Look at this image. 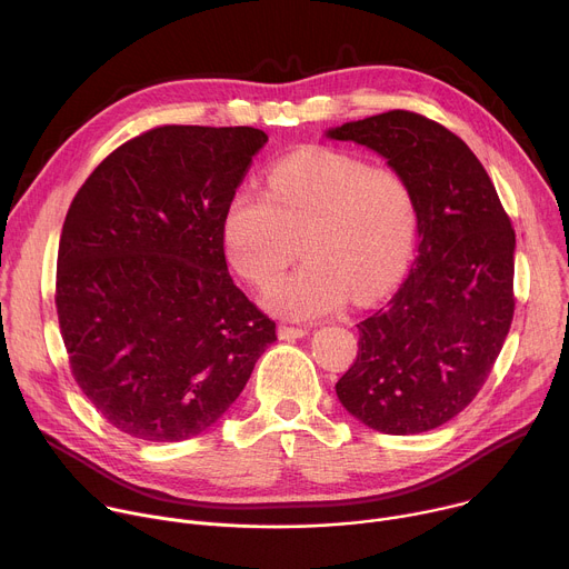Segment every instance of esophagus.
Returning a JSON list of instances; mask_svg holds the SVG:
<instances>
[{"mask_svg": "<svg viewBox=\"0 0 569 569\" xmlns=\"http://www.w3.org/2000/svg\"><path fill=\"white\" fill-rule=\"evenodd\" d=\"M308 333L306 327H288V325H279V338L281 340H292V338H303Z\"/></svg>", "mask_w": 569, "mask_h": 569, "instance_id": "34e87169", "label": "esophagus"}]
</instances>
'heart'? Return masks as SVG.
Instances as JSON below:
<instances>
[{"mask_svg":"<svg viewBox=\"0 0 569 569\" xmlns=\"http://www.w3.org/2000/svg\"><path fill=\"white\" fill-rule=\"evenodd\" d=\"M418 231L408 179L388 163L306 147L268 172V194L238 190L222 216L229 266L268 292L299 251L303 266L270 295L277 313L308 320L377 301L403 272Z\"/></svg>","mask_w":569,"mask_h":569,"instance_id":"heart-1","label":"heart"}]
</instances>
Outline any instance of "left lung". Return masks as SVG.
<instances>
[{"label": "left lung", "mask_w": 569, "mask_h": 569, "mask_svg": "<svg viewBox=\"0 0 569 569\" xmlns=\"http://www.w3.org/2000/svg\"><path fill=\"white\" fill-rule=\"evenodd\" d=\"M379 151L410 183L418 256L386 308L358 322L342 406L390 436L431 431L483 388L515 313V231L486 168L447 127L388 111L329 131Z\"/></svg>", "instance_id": "8db88e82"}]
</instances>
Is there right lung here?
Instances as JSON below:
<instances>
[{
    "label": "right lung",
    "mask_w": 569,
    "mask_h": 569,
    "mask_svg": "<svg viewBox=\"0 0 569 569\" xmlns=\"http://www.w3.org/2000/svg\"><path fill=\"white\" fill-rule=\"evenodd\" d=\"M266 142L253 127H153L70 203L54 295L70 370L131 438L179 442L216 425L277 340L222 247L227 203Z\"/></svg>",
    "instance_id": "1"
}]
</instances>
